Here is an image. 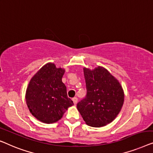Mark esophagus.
Wrapping results in <instances>:
<instances>
[{"label": "esophagus", "instance_id": "1", "mask_svg": "<svg viewBox=\"0 0 153 153\" xmlns=\"http://www.w3.org/2000/svg\"><path fill=\"white\" fill-rule=\"evenodd\" d=\"M73 101H74V105H76L77 102V97H74V98H73Z\"/></svg>", "mask_w": 153, "mask_h": 153}]
</instances>
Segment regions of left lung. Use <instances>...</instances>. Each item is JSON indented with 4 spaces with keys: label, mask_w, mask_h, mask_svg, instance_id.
Instances as JSON below:
<instances>
[{
    "label": "left lung",
    "mask_w": 153,
    "mask_h": 153,
    "mask_svg": "<svg viewBox=\"0 0 153 153\" xmlns=\"http://www.w3.org/2000/svg\"><path fill=\"white\" fill-rule=\"evenodd\" d=\"M87 96L77 104L86 124L100 128L116 119L124 102V91L119 81L106 68L84 67Z\"/></svg>",
    "instance_id": "obj_1"
}]
</instances>
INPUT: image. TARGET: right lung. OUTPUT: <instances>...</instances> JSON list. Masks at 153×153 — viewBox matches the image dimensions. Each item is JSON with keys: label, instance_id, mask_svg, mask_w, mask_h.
<instances>
[{"label": "right lung", "instance_id": "obj_1", "mask_svg": "<svg viewBox=\"0 0 153 153\" xmlns=\"http://www.w3.org/2000/svg\"><path fill=\"white\" fill-rule=\"evenodd\" d=\"M65 69L48 62L30 79L25 92V101L33 117L44 123L58 121L74 102L68 98L62 82Z\"/></svg>", "mask_w": 153, "mask_h": 153}]
</instances>
